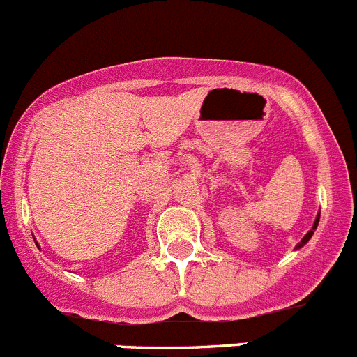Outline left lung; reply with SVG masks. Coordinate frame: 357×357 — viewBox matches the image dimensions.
<instances>
[{"instance_id":"obj_1","label":"left lung","mask_w":357,"mask_h":357,"mask_svg":"<svg viewBox=\"0 0 357 357\" xmlns=\"http://www.w3.org/2000/svg\"><path fill=\"white\" fill-rule=\"evenodd\" d=\"M319 218H321V211H319L317 216H315V222H314V225H312V229H310V231L305 234V238H303L301 241H299L298 245H296V250H299V248H301V246H305L306 243L310 241V238L314 236V231H315V229H317V225H319Z\"/></svg>"}]
</instances>
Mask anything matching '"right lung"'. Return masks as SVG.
I'll use <instances>...</instances> for the list:
<instances>
[{"instance_id":"1","label":"right lung","mask_w":357,"mask_h":357,"mask_svg":"<svg viewBox=\"0 0 357 357\" xmlns=\"http://www.w3.org/2000/svg\"><path fill=\"white\" fill-rule=\"evenodd\" d=\"M36 246H38V245H36Z\"/></svg>"}]
</instances>
